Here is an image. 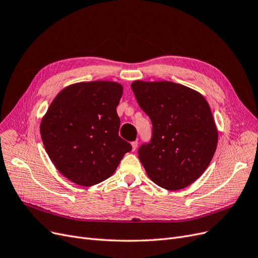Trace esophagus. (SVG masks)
I'll return each mask as SVG.
<instances>
[{
	"label": "esophagus",
	"instance_id": "obj_1",
	"mask_svg": "<svg viewBox=\"0 0 258 258\" xmlns=\"http://www.w3.org/2000/svg\"><path fill=\"white\" fill-rule=\"evenodd\" d=\"M131 145H132V150L135 151V150H137V148H138V145H139V142L138 141H135V142H132L131 143Z\"/></svg>",
	"mask_w": 258,
	"mask_h": 258
}]
</instances>
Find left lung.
<instances>
[{"label": "left lung", "instance_id": "8db88e82", "mask_svg": "<svg viewBox=\"0 0 258 258\" xmlns=\"http://www.w3.org/2000/svg\"><path fill=\"white\" fill-rule=\"evenodd\" d=\"M131 89L152 123L151 139L138 150L148 177L178 190L197 180L217 148L218 132L205 98L171 81H135Z\"/></svg>", "mask_w": 258, "mask_h": 258}]
</instances>
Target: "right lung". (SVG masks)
Returning a JSON list of instances; mask_svg holds the SVG:
<instances>
[{"label":"right lung","instance_id":"add662e5","mask_svg":"<svg viewBox=\"0 0 258 258\" xmlns=\"http://www.w3.org/2000/svg\"><path fill=\"white\" fill-rule=\"evenodd\" d=\"M121 95L117 82L91 81L67 87L51 101L41 138L56 168L72 182L92 186L105 181L132 149L118 136Z\"/></svg>","mask_w":258,"mask_h":258}]
</instances>
